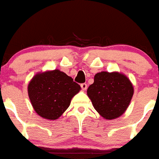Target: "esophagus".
<instances>
[{
    "label": "esophagus",
    "instance_id": "esophagus-1",
    "mask_svg": "<svg viewBox=\"0 0 159 159\" xmlns=\"http://www.w3.org/2000/svg\"><path fill=\"white\" fill-rule=\"evenodd\" d=\"M80 86H81L82 89H83V90H86V89H87V84L86 83H81V85H80Z\"/></svg>",
    "mask_w": 159,
    "mask_h": 159
}]
</instances>
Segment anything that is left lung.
<instances>
[{"instance_id": "left-lung-1", "label": "left lung", "mask_w": 159, "mask_h": 159, "mask_svg": "<svg viewBox=\"0 0 159 159\" xmlns=\"http://www.w3.org/2000/svg\"><path fill=\"white\" fill-rule=\"evenodd\" d=\"M133 93L131 81L117 72L97 73L93 83L87 89V95L95 110L107 120L117 118L124 114Z\"/></svg>"}]
</instances>
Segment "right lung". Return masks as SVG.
Listing matches in <instances>:
<instances>
[{"mask_svg":"<svg viewBox=\"0 0 159 159\" xmlns=\"http://www.w3.org/2000/svg\"><path fill=\"white\" fill-rule=\"evenodd\" d=\"M80 90V85L59 70L35 75L28 86L29 99L35 112L48 120L59 118Z\"/></svg>","mask_w":159,"mask_h":159,"instance_id":"add662e5","label":"right lung"}]
</instances>
